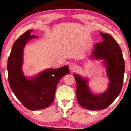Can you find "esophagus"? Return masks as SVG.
I'll return each instance as SVG.
<instances>
[{"mask_svg":"<svg viewBox=\"0 0 131 131\" xmlns=\"http://www.w3.org/2000/svg\"><path fill=\"white\" fill-rule=\"evenodd\" d=\"M76 68H77V65L75 63H71L69 66L70 69L72 70H74L76 69Z\"/></svg>","mask_w":131,"mask_h":131,"instance_id":"obj_1","label":"esophagus"}]
</instances>
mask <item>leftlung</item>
<instances>
[{
  "label": "left lung",
  "mask_w": 131,
  "mask_h": 131,
  "mask_svg": "<svg viewBox=\"0 0 131 131\" xmlns=\"http://www.w3.org/2000/svg\"><path fill=\"white\" fill-rule=\"evenodd\" d=\"M103 41L94 45L92 56L97 59H104L109 79L106 91L99 95L91 93L87 81L74 74L76 81L77 101L81 107L88 110L105 109L118 96L123 84L125 62L119 44L111 35L100 32Z\"/></svg>",
  "instance_id": "8db88e82"
}]
</instances>
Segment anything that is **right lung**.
<instances>
[{
    "label": "right lung",
    "instance_id": "1",
    "mask_svg": "<svg viewBox=\"0 0 131 131\" xmlns=\"http://www.w3.org/2000/svg\"><path fill=\"white\" fill-rule=\"evenodd\" d=\"M27 30L13 44L7 61L8 83L12 91L25 107L30 110L43 109L50 106L54 99L57 84L69 73L68 66L57 69H47L34 77L26 79L22 71L23 50L26 42L37 36Z\"/></svg>",
    "mask_w": 131,
    "mask_h": 131
}]
</instances>
